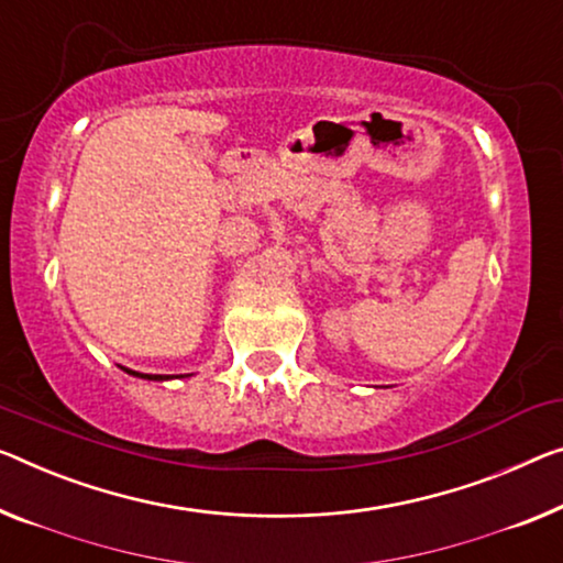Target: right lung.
I'll return each instance as SVG.
<instances>
[{
    "instance_id": "1",
    "label": "right lung",
    "mask_w": 563,
    "mask_h": 563,
    "mask_svg": "<svg viewBox=\"0 0 563 563\" xmlns=\"http://www.w3.org/2000/svg\"><path fill=\"white\" fill-rule=\"evenodd\" d=\"M125 374H131V376H139V379H148V382H166V379H172V376H164V374H139V372H131V368H123Z\"/></svg>"
}]
</instances>
